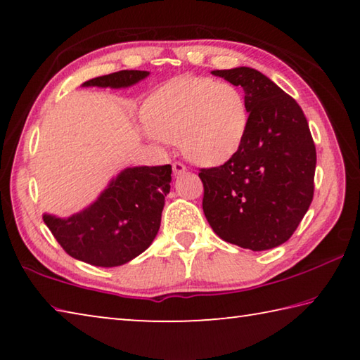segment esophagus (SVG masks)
I'll use <instances>...</instances> for the list:
<instances>
[{
	"label": "esophagus",
	"mask_w": 360,
	"mask_h": 360,
	"mask_svg": "<svg viewBox=\"0 0 360 360\" xmlns=\"http://www.w3.org/2000/svg\"><path fill=\"white\" fill-rule=\"evenodd\" d=\"M172 167H173L174 174H181V173L186 172V165H184V163H181V162H173Z\"/></svg>",
	"instance_id": "obj_1"
}]
</instances>
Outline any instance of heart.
<instances>
[{"instance_id": "b5f03b06", "label": "heart", "mask_w": 360, "mask_h": 360, "mask_svg": "<svg viewBox=\"0 0 360 360\" xmlns=\"http://www.w3.org/2000/svg\"><path fill=\"white\" fill-rule=\"evenodd\" d=\"M149 136L179 143L188 160L214 167L233 157L246 136L245 95L230 82L181 76L162 85L144 105Z\"/></svg>"}]
</instances>
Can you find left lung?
<instances>
[{
  "label": "left lung",
  "mask_w": 360,
  "mask_h": 360,
  "mask_svg": "<svg viewBox=\"0 0 360 360\" xmlns=\"http://www.w3.org/2000/svg\"><path fill=\"white\" fill-rule=\"evenodd\" d=\"M212 75L241 85L246 136L221 167L202 168L203 212L224 241L265 251L288 241L311 205L316 146L298 103L260 71L240 66Z\"/></svg>",
  "instance_id": "left-lung-1"
}]
</instances>
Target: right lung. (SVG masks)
<instances>
[{"mask_svg":"<svg viewBox=\"0 0 360 360\" xmlns=\"http://www.w3.org/2000/svg\"><path fill=\"white\" fill-rule=\"evenodd\" d=\"M148 71L124 70L84 82V87H129ZM172 165L127 168L100 198L68 219L44 214V222L66 254L95 266L124 265L154 241L169 192Z\"/></svg>","mask_w":360,"mask_h":360,"instance_id":"right-lung-1","label":"right lung"}]
</instances>
